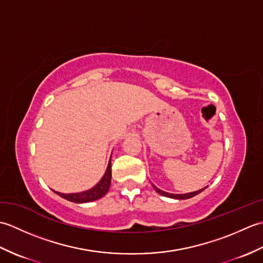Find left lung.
<instances>
[{
	"instance_id": "8db88e82",
	"label": "left lung",
	"mask_w": 263,
	"mask_h": 263,
	"mask_svg": "<svg viewBox=\"0 0 263 263\" xmlns=\"http://www.w3.org/2000/svg\"><path fill=\"white\" fill-rule=\"evenodd\" d=\"M154 189L156 190V192H158L159 194L164 195V197H167V198H173V199H178V200H184V199H190L194 197V195L199 194L200 192H202L203 190L205 189H201V190H198V191H194V192H190V193H185V194H173V193H168V192H165V191H161V190H159L158 187H156L155 185H153Z\"/></svg>"
}]
</instances>
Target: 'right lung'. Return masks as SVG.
<instances>
[{
  "instance_id": "obj_1",
  "label": "right lung",
  "mask_w": 263,
  "mask_h": 263,
  "mask_svg": "<svg viewBox=\"0 0 263 263\" xmlns=\"http://www.w3.org/2000/svg\"><path fill=\"white\" fill-rule=\"evenodd\" d=\"M110 180H111V165L109 160L107 170H106L102 180H100L96 185L91 187L90 190H87V191L79 192V193H68V194L57 192V191L54 192L58 195H60V197H62L63 199L71 201V202H74V203L91 202V201L103 198L104 195L108 192L109 186H110Z\"/></svg>"
}]
</instances>
